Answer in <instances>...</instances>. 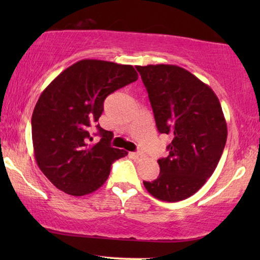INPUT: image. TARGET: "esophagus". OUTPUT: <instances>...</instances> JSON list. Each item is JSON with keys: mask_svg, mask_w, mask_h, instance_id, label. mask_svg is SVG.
Masks as SVG:
<instances>
[{"mask_svg": "<svg viewBox=\"0 0 260 260\" xmlns=\"http://www.w3.org/2000/svg\"><path fill=\"white\" fill-rule=\"evenodd\" d=\"M130 155L133 156L134 158H141V157H143V154H142V152H131Z\"/></svg>", "mask_w": 260, "mask_h": 260, "instance_id": "esophagus-1", "label": "esophagus"}]
</instances>
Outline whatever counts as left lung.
Wrapping results in <instances>:
<instances>
[{"label": "left lung", "instance_id": "8db88e82", "mask_svg": "<svg viewBox=\"0 0 260 260\" xmlns=\"http://www.w3.org/2000/svg\"><path fill=\"white\" fill-rule=\"evenodd\" d=\"M148 91L156 126L170 135L169 155L158 159L159 175L143 181L158 200L176 202L197 193L212 176L227 140L221 105L208 85L176 65L137 66Z\"/></svg>", "mask_w": 260, "mask_h": 260}]
</instances>
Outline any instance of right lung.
I'll return each instance as SVG.
<instances>
[{"label": "right lung", "instance_id": "add662e5", "mask_svg": "<svg viewBox=\"0 0 260 260\" xmlns=\"http://www.w3.org/2000/svg\"><path fill=\"white\" fill-rule=\"evenodd\" d=\"M131 65L84 59L62 71L42 91L31 116L37 165L63 193H93L110 175L113 161L127 155L112 148L113 134L97 125L101 141L91 143V126L98 122L109 94L134 83Z\"/></svg>", "mask_w": 260, "mask_h": 260}]
</instances>
